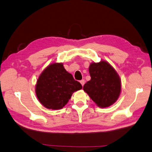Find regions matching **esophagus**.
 <instances>
[{
    "mask_svg": "<svg viewBox=\"0 0 152 152\" xmlns=\"http://www.w3.org/2000/svg\"><path fill=\"white\" fill-rule=\"evenodd\" d=\"M80 84H82V86H84V85L85 84V80H80Z\"/></svg>",
    "mask_w": 152,
    "mask_h": 152,
    "instance_id": "1",
    "label": "esophagus"
}]
</instances>
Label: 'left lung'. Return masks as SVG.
Listing matches in <instances>:
<instances>
[{
	"mask_svg": "<svg viewBox=\"0 0 152 152\" xmlns=\"http://www.w3.org/2000/svg\"><path fill=\"white\" fill-rule=\"evenodd\" d=\"M91 80L83 90L99 107L105 108L117 102L121 93V80L107 61L93 62L89 66Z\"/></svg>",
	"mask_w": 152,
	"mask_h": 152,
	"instance_id": "left-lung-1",
	"label": "left lung"
}]
</instances>
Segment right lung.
I'll return each instance as SVG.
<instances>
[{
	"instance_id": "obj_1",
	"label": "right lung",
	"mask_w": 152,
	"mask_h": 152,
	"mask_svg": "<svg viewBox=\"0 0 152 152\" xmlns=\"http://www.w3.org/2000/svg\"><path fill=\"white\" fill-rule=\"evenodd\" d=\"M82 88L62 62L49 64L40 74L35 84L39 102L48 109L58 110L66 105L73 93Z\"/></svg>"
}]
</instances>
